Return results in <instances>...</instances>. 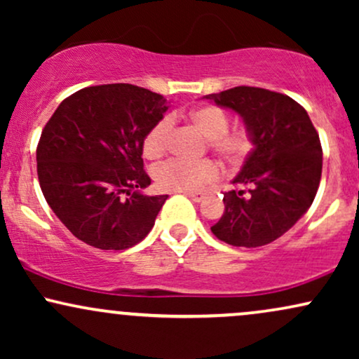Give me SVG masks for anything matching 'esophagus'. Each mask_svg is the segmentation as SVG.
<instances>
[{
    "label": "esophagus",
    "mask_w": 359,
    "mask_h": 359,
    "mask_svg": "<svg viewBox=\"0 0 359 359\" xmlns=\"http://www.w3.org/2000/svg\"><path fill=\"white\" fill-rule=\"evenodd\" d=\"M185 196H189L194 203H201L204 199V194L203 192H185Z\"/></svg>",
    "instance_id": "obj_1"
}]
</instances>
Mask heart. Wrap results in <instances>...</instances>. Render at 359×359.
<instances>
[{"mask_svg": "<svg viewBox=\"0 0 359 359\" xmlns=\"http://www.w3.org/2000/svg\"><path fill=\"white\" fill-rule=\"evenodd\" d=\"M189 119L201 133L209 140V147L228 163H240L251 150V138L246 130L229 131V119L216 106H201L191 111ZM172 135L170 118H162L148 130L143 140V154L155 158L165 151ZM219 177V167L212 160L189 162L182 158H170L154 168V179L160 189L165 191L191 192L212 182Z\"/></svg>", "mask_w": 359, "mask_h": 359, "instance_id": "1", "label": "heart"}]
</instances>
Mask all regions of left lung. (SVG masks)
<instances>
[{"instance_id": "obj_1", "label": "left lung", "mask_w": 359, "mask_h": 359, "mask_svg": "<svg viewBox=\"0 0 359 359\" xmlns=\"http://www.w3.org/2000/svg\"><path fill=\"white\" fill-rule=\"evenodd\" d=\"M204 97L240 114L253 145L233 179L240 191L224 194V214L211 231L231 246L269 245L314 203L323 174L319 135L307 111L285 94L238 86Z\"/></svg>"}]
</instances>
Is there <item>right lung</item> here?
Listing matches in <instances>:
<instances>
[{"mask_svg": "<svg viewBox=\"0 0 359 359\" xmlns=\"http://www.w3.org/2000/svg\"><path fill=\"white\" fill-rule=\"evenodd\" d=\"M168 109L133 84L84 88L64 100L36 147L43 197L77 240L126 250L154 228L167 196H145L143 140Z\"/></svg>", "mask_w": 359, "mask_h": 359, "instance_id": "1", "label": "right lung"}]
</instances>
